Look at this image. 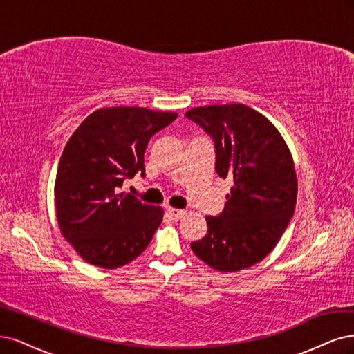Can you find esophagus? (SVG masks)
<instances>
[{"mask_svg":"<svg viewBox=\"0 0 354 354\" xmlns=\"http://www.w3.org/2000/svg\"><path fill=\"white\" fill-rule=\"evenodd\" d=\"M166 213H167L169 218L174 219V221H178V219H180V218H184V216L187 214L185 210H182V209H174V207H167Z\"/></svg>","mask_w":354,"mask_h":354,"instance_id":"obj_1","label":"esophagus"}]
</instances>
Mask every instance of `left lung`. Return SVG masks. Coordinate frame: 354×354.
<instances>
[{
	"label": "left lung",
	"instance_id": "left-lung-1",
	"mask_svg": "<svg viewBox=\"0 0 354 354\" xmlns=\"http://www.w3.org/2000/svg\"><path fill=\"white\" fill-rule=\"evenodd\" d=\"M210 135L216 174L234 180L219 216H206L207 234L192 252L213 269L236 272L263 260L287 230L297 201L292 157L278 129L244 104L185 113Z\"/></svg>",
	"mask_w": 354,
	"mask_h": 354
}]
</instances>
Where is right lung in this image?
<instances>
[{"label":"right lung","mask_w":354,"mask_h":354,"mask_svg":"<svg viewBox=\"0 0 354 354\" xmlns=\"http://www.w3.org/2000/svg\"><path fill=\"white\" fill-rule=\"evenodd\" d=\"M176 118L144 107L100 109L67 141L54 187L57 221L89 265L124 266L150 244L163 209L119 188L136 174L145 176L148 141Z\"/></svg>","instance_id":"1"}]
</instances>
